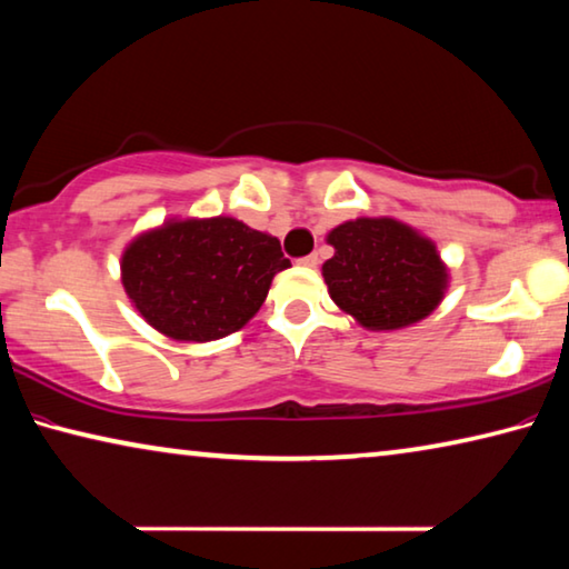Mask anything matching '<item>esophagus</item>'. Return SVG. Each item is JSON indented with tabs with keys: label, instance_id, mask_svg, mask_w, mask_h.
I'll list each match as a JSON object with an SVG mask.
<instances>
[{
	"label": "esophagus",
	"instance_id": "1",
	"mask_svg": "<svg viewBox=\"0 0 569 569\" xmlns=\"http://www.w3.org/2000/svg\"><path fill=\"white\" fill-rule=\"evenodd\" d=\"M299 263H301V266H306V268H313V266H319V256H317V252H311V256L301 258Z\"/></svg>",
	"mask_w": 569,
	"mask_h": 569
}]
</instances>
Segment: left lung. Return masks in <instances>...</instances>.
I'll return each instance as SVG.
<instances>
[{
    "mask_svg": "<svg viewBox=\"0 0 569 569\" xmlns=\"http://www.w3.org/2000/svg\"><path fill=\"white\" fill-rule=\"evenodd\" d=\"M323 281L333 303L367 329H402L443 299L446 266L436 246L390 218H359L329 232Z\"/></svg>",
    "mask_w": 569,
    "mask_h": 569,
    "instance_id": "obj_1",
    "label": "left lung"
}]
</instances>
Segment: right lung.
Listing matches in <instances>:
<instances>
[{
	"label": "right lung",
	"mask_w": 569,
	"mask_h": 569,
	"mask_svg": "<svg viewBox=\"0 0 569 569\" xmlns=\"http://www.w3.org/2000/svg\"><path fill=\"white\" fill-rule=\"evenodd\" d=\"M288 266L276 238L212 218L143 232L126 248L121 273L129 299L157 331L177 341H212L246 327Z\"/></svg>",
	"instance_id": "obj_1"
}]
</instances>
